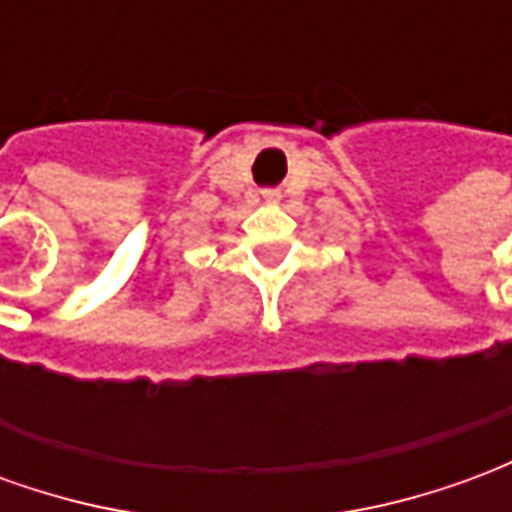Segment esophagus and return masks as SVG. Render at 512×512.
<instances>
[{
	"label": "esophagus",
	"instance_id": "34e87169",
	"mask_svg": "<svg viewBox=\"0 0 512 512\" xmlns=\"http://www.w3.org/2000/svg\"><path fill=\"white\" fill-rule=\"evenodd\" d=\"M263 197H266L268 202H277V200H279V194H277V191H266V194H263Z\"/></svg>",
	"mask_w": 512,
	"mask_h": 512
}]
</instances>
